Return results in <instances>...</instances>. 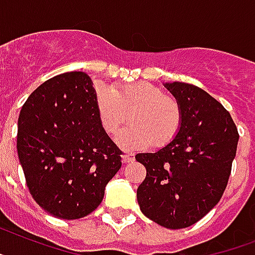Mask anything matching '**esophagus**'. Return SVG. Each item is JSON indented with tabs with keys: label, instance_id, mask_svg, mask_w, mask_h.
Segmentation results:
<instances>
[{
	"label": "esophagus",
	"instance_id": "obj_1",
	"mask_svg": "<svg viewBox=\"0 0 255 255\" xmlns=\"http://www.w3.org/2000/svg\"><path fill=\"white\" fill-rule=\"evenodd\" d=\"M134 160H135V155L134 153H124L123 155L124 163H132Z\"/></svg>",
	"mask_w": 255,
	"mask_h": 255
}]
</instances>
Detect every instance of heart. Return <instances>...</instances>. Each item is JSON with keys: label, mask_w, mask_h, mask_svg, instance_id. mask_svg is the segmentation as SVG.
I'll use <instances>...</instances> for the list:
<instances>
[{"label": "heart", "mask_w": 255, "mask_h": 255, "mask_svg": "<svg viewBox=\"0 0 255 255\" xmlns=\"http://www.w3.org/2000/svg\"><path fill=\"white\" fill-rule=\"evenodd\" d=\"M99 123L104 131L116 136L128 123L132 125L119 136L125 150L167 146L180 131L182 115L178 103L156 86L138 82L111 88L99 85L95 90Z\"/></svg>", "instance_id": "b5f03b06"}]
</instances>
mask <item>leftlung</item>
I'll list each match as a JSON object with an SVG mask.
<instances>
[{"label":"left lung","instance_id":"8db88e82","mask_svg":"<svg viewBox=\"0 0 255 255\" xmlns=\"http://www.w3.org/2000/svg\"><path fill=\"white\" fill-rule=\"evenodd\" d=\"M164 87L177 100L182 123L169 144L135 156L147 170L136 199L152 222L181 229L201 220L222 198L239 132L228 111L202 88L182 82Z\"/></svg>","mask_w":255,"mask_h":255}]
</instances>
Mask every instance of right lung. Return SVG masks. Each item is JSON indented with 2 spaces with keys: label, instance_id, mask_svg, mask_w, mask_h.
<instances>
[{
  "label": "right lung",
  "instance_id": "obj_1",
  "mask_svg": "<svg viewBox=\"0 0 255 255\" xmlns=\"http://www.w3.org/2000/svg\"><path fill=\"white\" fill-rule=\"evenodd\" d=\"M92 85L83 71L56 75L20 109L16 150L27 188L54 218L91 214L121 168V151L99 123Z\"/></svg>",
  "mask_w": 255,
  "mask_h": 255
}]
</instances>
